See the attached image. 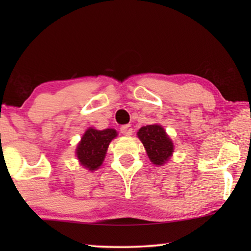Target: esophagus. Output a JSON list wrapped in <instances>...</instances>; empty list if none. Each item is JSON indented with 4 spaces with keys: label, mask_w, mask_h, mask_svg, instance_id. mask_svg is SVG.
Returning <instances> with one entry per match:
<instances>
[{
    "label": "esophagus",
    "mask_w": 251,
    "mask_h": 251,
    "mask_svg": "<svg viewBox=\"0 0 251 251\" xmlns=\"http://www.w3.org/2000/svg\"><path fill=\"white\" fill-rule=\"evenodd\" d=\"M120 132H122V134L124 135H132L133 128L131 125H124L120 127Z\"/></svg>",
    "instance_id": "esophagus-1"
}]
</instances>
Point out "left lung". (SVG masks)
<instances>
[{
	"mask_svg": "<svg viewBox=\"0 0 251 251\" xmlns=\"http://www.w3.org/2000/svg\"><path fill=\"white\" fill-rule=\"evenodd\" d=\"M139 139L145 146L147 155L155 165H163L171 157L173 143L160 125H147L139 129Z\"/></svg>",
	"mask_w": 251,
	"mask_h": 251,
	"instance_id": "left-lung-1",
	"label": "left lung"
}]
</instances>
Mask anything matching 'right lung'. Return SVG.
Returning a JSON list of instances; mask_svg holds the SVG:
<instances>
[{
    "mask_svg": "<svg viewBox=\"0 0 251 251\" xmlns=\"http://www.w3.org/2000/svg\"><path fill=\"white\" fill-rule=\"evenodd\" d=\"M117 136V132L112 128L98 131L88 128L79 142L76 148V157L86 169L95 171L102 165L106 150L111 140Z\"/></svg>",
    "mask_w": 251,
    "mask_h": 251,
    "instance_id": "right-lung-1",
    "label": "right lung"
}]
</instances>
